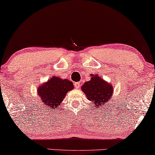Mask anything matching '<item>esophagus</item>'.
Returning a JSON list of instances; mask_svg holds the SVG:
<instances>
[{"instance_id":"esophagus-1","label":"esophagus","mask_w":155,"mask_h":155,"mask_svg":"<svg viewBox=\"0 0 155 155\" xmlns=\"http://www.w3.org/2000/svg\"><path fill=\"white\" fill-rule=\"evenodd\" d=\"M74 86L75 87V88H79L80 87V82H75Z\"/></svg>"}]
</instances>
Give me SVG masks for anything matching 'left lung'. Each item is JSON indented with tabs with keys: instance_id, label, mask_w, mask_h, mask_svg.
<instances>
[{
	"instance_id": "8db88e82",
	"label": "left lung",
	"mask_w": 155,
	"mask_h": 155,
	"mask_svg": "<svg viewBox=\"0 0 155 155\" xmlns=\"http://www.w3.org/2000/svg\"><path fill=\"white\" fill-rule=\"evenodd\" d=\"M91 80L82 85V89L87 99L94 102L95 105L101 107L110 101L112 96L113 87L111 84L102 80L99 76L91 75Z\"/></svg>"
}]
</instances>
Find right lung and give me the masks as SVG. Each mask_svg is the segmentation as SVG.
Segmentation results:
<instances>
[{
    "label": "right lung",
    "instance_id": "obj_1",
    "mask_svg": "<svg viewBox=\"0 0 155 155\" xmlns=\"http://www.w3.org/2000/svg\"><path fill=\"white\" fill-rule=\"evenodd\" d=\"M72 82L62 80L58 77H53L46 84L40 86L38 95L41 99L42 103L50 109H56L65 97L68 91L73 89Z\"/></svg>",
    "mask_w": 155,
    "mask_h": 155
}]
</instances>
